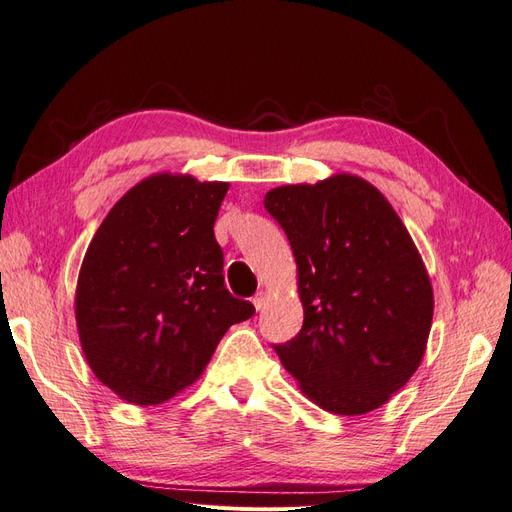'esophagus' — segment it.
Segmentation results:
<instances>
[{"label": "esophagus", "instance_id": "obj_1", "mask_svg": "<svg viewBox=\"0 0 512 512\" xmlns=\"http://www.w3.org/2000/svg\"><path fill=\"white\" fill-rule=\"evenodd\" d=\"M252 303H254V307L258 309V312H260V309H262V307H265V303H267V292H265V290H258V292L254 294V299H252Z\"/></svg>", "mask_w": 512, "mask_h": 512}]
</instances>
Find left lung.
Returning a JSON list of instances; mask_svg holds the SVG:
<instances>
[{
  "label": "left lung",
  "instance_id": "obj_1",
  "mask_svg": "<svg viewBox=\"0 0 512 512\" xmlns=\"http://www.w3.org/2000/svg\"><path fill=\"white\" fill-rule=\"evenodd\" d=\"M265 209L297 262L303 329L275 346L299 389L333 414L384 406L423 361L433 318L425 262L389 200L339 173L273 188Z\"/></svg>",
  "mask_w": 512,
  "mask_h": 512
}]
</instances>
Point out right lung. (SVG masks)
Instances as JSON below:
<instances>
[{"label":"right lung","mask_w":512,"mask_h":512,"mask_svg":"<svg viewBox=\"0 0 512 512\" xmlns=\"http://www.w3.org/2000/svg\"><path fill=\"white\" fill-rule=\"evenodd\" d=\"M226 181L158 173L136 183L91 239L74 316L96 378L128 404L153 406L203 374L250 301L224 286L213 224Z\"/></svg>","instance_id":"add662e5"}]
</instances>
